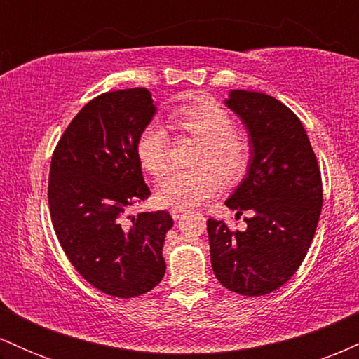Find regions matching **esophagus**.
Instances as JSON below:
<instances>
[{
  "mask_svg": "<svg viewBox=\"0 0 359 359\" xmlns=\"http://www.w3.org/2000/svg\"><path fill=\"white\" fill-rule=\"evenodd\" d=\"M184 211H185V208H172L170 209V216L174 217V219H179V217L184 214Z\"/></svg>",
  "mask_w": 359,
  "mask_h": 359,
  "instance_id": "1",
  "label": "esophagus"
}]
</instances>
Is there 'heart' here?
<instances>
[{"instance_id": "b5f03b06", "label": "heart", "mask_w": 359, "mask_h": 359, "mask_svg": "<svg viewBox=\"0 0 359 359\" xmlns=\"http://www.w3.org/2000/svg\"><path fill=\"white\" fill-rule=\"evenodd\" d=\"M168 123L199 140L196 158L199 167L168 170L156 187L158 203L175 208L197 205L219 192L222 177L234 182L246 172L250 142L241 131L233 130L231 116L219 104L208 100L187 102L168 114ZM137 155L148 174L162 175L170 162V142L165 130L156 123H148L137 138Z\"/></svg>"}]
</instances>
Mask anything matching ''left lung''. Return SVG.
I'll list each match as a JSON object with an SVG mask.
<instances>
[{
	"mask_svg": "<svg viewBox=\"0 0 359 359\" xmlns=\"http://www.w3.org/2000/svg\"><path fill=\"white\" fill-rule=\"evenodd\" d=\"M226 106L248 130V174L226 205L251 211L245 231L208 219L211 263L222 287L246 297L270 294L290 280L314 238L323 180L300 119L263 93L234 89Z\"/></svg>",
	"mask_w": 359,
	"mask_h": 359,
	"instance_id": "left-lung-1",
	"label": "left lung"
}]
</instances>
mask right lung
Instances as JSON below:
<instances>
[{
    "label": "right lung",
    "instance_id": "right-lung-1",
    "mask_svg": "<svg viewBox=\"0 0 359 359\" xmlns=\"http://www.w3.org/2000/svg\"><path fill=\"white\" fill-rule=\"evenodd\" d=\"M155 111L145 88L101 94L69 123L52 155L48 208L57 240L86 282L119 299L147 294L165 275L170 214L126 216L150 196L137 138Z\"/></svg>",
    "mask_w": 359,
    "mask_h": 359
}]
</instances>
